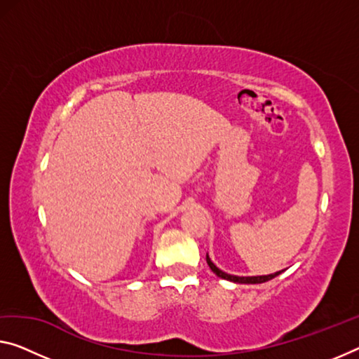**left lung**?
Returning a JSON list of instances; mask_svg holds the SVG:
<instances>
[{
  "label": "left lung",
  "mask_w": 359,
  "mask_h": 359,
  "mask_svg": "<svg viewBox=\"0 0 359 359\" xmlns=\"http://www.w3.org/2000/svg\"><path fill=\"white\" fill-rule=\"evenodd\" d=\"M207 263H208V266H210L212 271L218 276V278L233 280V283H239V284H262V283H266V280H271L273 278H276V276H279L280 273H283V271H278V273L268 274V276H250V278H241V276H233V274L222 271V269H218L212 263L210 258H208V255H207Z\"/></svg>",
  "instance_id": "obj_1"
}]
</instances>
